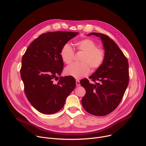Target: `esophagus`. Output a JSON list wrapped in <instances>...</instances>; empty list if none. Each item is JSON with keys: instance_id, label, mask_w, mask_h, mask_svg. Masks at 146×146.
Here are the masks:
<instances>
[{"instance_id": "esophagus-1", "label": "esophagus", "mask_w": 146, "mask_h": 146, "mask_svg": "<svg viewBox=\"0 0 146 146\" xmlns=\"http://www.w3.org/2000/svg\"><path fill=\"white\" fill-rule=\"evenodd\" d=\"M76 86H80V81H79V80H76Z\"/></svg>"}]
</instances>
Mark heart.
<instances>
[{
  "instance_id": "obj_1",
  "label": "heart",
  "mask_w": 146,
  "mask_h": 146,
  "mask_svg": "<svg viewBox=\"0 0 146 146\" xmlns=\"http://www.w3.org/2000/svg\"><path fill=\"white\" fill-rule=\"evenodd\" d=\"M76 49L84 52L81 63H75L65 69V73L75 78L79 79L87 76L90 72V66L92 70L99 69L105 59V51L97 47L95 41L86 38L77 41L75 43ZM60 57L65 64H70L73 60L74 52L69 43L62 46L60 51Z\"/></svg>"
}]
</instances>
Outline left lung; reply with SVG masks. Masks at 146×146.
Instances as JSON below:
<instances>
[{"label":"left lung","mask_w":146,"mask_h":146,"mask_svg":"<svg viewBox=\"0 0 146 146\" xmlns=\"http://www.w3.org/2000/svg\"><path fill=\"white\" fill-rule=\"evenodd\" d=\"M101 38L105 51L103 65L89 78L80 81L86 91L81 100L82 105L89 113L96 116H104L114 111L120 103L129 83L128 59L117 44L108 36L92 32Z\"/></svg>","instance_id":"obj_1"}]
</instances>
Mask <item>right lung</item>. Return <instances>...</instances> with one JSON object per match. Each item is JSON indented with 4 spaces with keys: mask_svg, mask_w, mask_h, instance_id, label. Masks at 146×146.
<instances>
[{
    "mask_svg": "<svg viewBox=\"0 0 146 146\" xmlns=\"http://www.w3.org/2000/svg\"><path fill=\"white\" fill-rule=\"evenodd\" d=\"M78 32H50L34 40L22 58L21 77L25 95L39 112L54 114L64 107L76 86L73 77L59 78L64 69L60 50ZM58 80L56 83L54 81Z\"/></svg>",
    "mask_w": 146,
    "mask_h": 146,
    "instance_id": "right-lung-1",
    "label": "right lung"
}]
</instances>
